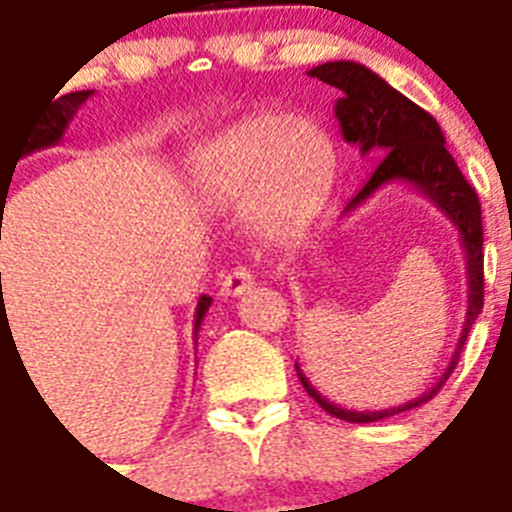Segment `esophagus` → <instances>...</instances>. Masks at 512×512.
<instances>
[{
	"label": "esophagus",
	"instance_id": "1",
	"mask_svg": "<svg viewBox=\"0 0 512 512\" xmlns=\"http://www.w3.org/2000/svg\"><path fill=\"white\" fill-rule=\"evenodd\" d=\"M252 286V273L247 268H236L231 270L226 278H223V284H220V294L223 297H239Z\"/></svg>",
	"mask_w": 512,
	"mask_h": 512
}]
</instances>
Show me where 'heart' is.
Segmentation results:
<instances>
[{
    "mask_svg": "<svg viewBox=\"0 0 512 512\" xmlns=\"http://www.w3.org/2000/svg\"><path fill=\"white\" fill-rule=\"evenodd\" d=\"M334 176V141L315 120L257 112L207 144L194 165V189L215 207L252 202V231L281 247L313 226Z\"/></svg>",
    "mask_w": 512,
    "mask_h": 512,
    "instance_id": "heart-1",
    "label": "heart"
}]
</instances>
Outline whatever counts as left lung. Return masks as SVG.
<instances>
[{
  "label": "left lung",
  "instance_id": "left-lung-1",
  "mask_svg": "<svg viewBox=\"0 0 512 512\" xmlns=\"http://www.w3.org/2000/svg\"><path fill=\"white\" fill-rule=\"evenodd\" d=\"M307 76L318 78V81L334 86L342 91V97L336 99L334 115L339 120L342 136L347 144H355L360 155L378 157L376 170L371 178L365 181L363 189L357 191L355 197L347 202L344 213H352L360 207L368 197H373L381 186L386 184H407L413 186L418 194L429 199L436 210L450 220L452 226L458 228L460 244L465 252V276H468V310H465L463 331L458 336L455 352H452L450 363L444 368L431 389L405 402L400 407H389V410H344V407L328 402L323 394H318L305 373L299 371L297 376L305 386V392L313 397L318 405L334 418L350 423H373L392 418L397 413L413 410V407L429 402L450 373L458 365V357L463 352V344L468 339L473 321L479 318L481 307H484V228H481V205L473 186L465 181L460 173L458 162L444 147V134L439 123L431 118L429 112L418 107L415 102L392 89L384 78L365 68L360 62L352 60H336L323 62L318 68L307 70Z\"/></svg>",
  "mask_w": 512,
  "mask_h": 512
}]
</instances>
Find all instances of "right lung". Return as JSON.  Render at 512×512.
<instances>
[{
    "label": "right lung",
    "instance_id": "1",
    "mask_svg": "<svg viewBox=\"0 0 512 512\" xmlns=\"http://www.w3.org/2000/svg\"><path fill=\"white\" fill-rule=\"evenodd\" d=\"M60 94V91H57ZM94 91H70V94H62L60 99H55L52 103L49 99L47 110L41 112L39 120L33 123L31 131H28L26 141H23V147H20V155L18 157H26L31 155V152H39V149H47V147H54V144H60L62 134H65V128H68V123L73 120V115L78 112V107L86 102V99L91 97ZM54 98V97H52ZM15 165H18V160H15ZM10 189V186H7ZM4 199V194H2ZM210 305H213V297H207V294H202L197 302V310H194V339H197V331L202 328V321H205L207 310H210Z\"/></svg>",
    "mask_w": 512,
    "mask_h": 512
}]
</instances>
